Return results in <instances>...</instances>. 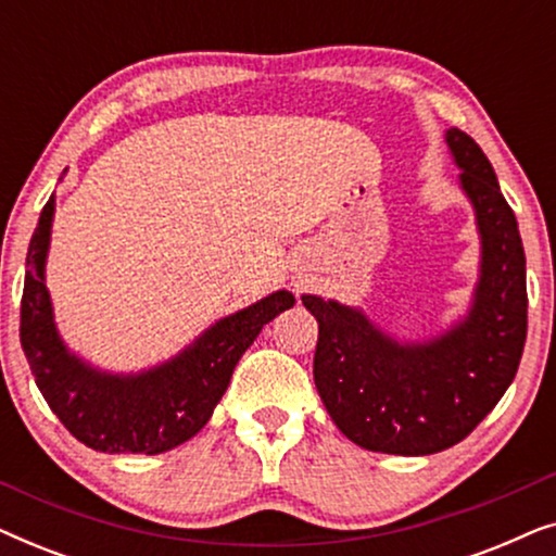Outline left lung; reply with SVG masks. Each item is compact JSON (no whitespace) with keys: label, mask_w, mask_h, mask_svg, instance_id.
<instances>
[{"label":"left lung","mask_w":556,"mask_h":556,"mask_svg":"<svg viewBox=\"0 0 556 556\" xmlns=\"http://www.w3.org/2000/svg\"><path fill=\"white\" fill-rule=\"evenodd\" d=\"M445 147L481 242L466 311L443 331L402 339L359 306L301 295L318 321L314 382L326 413L375 453L430 455L460 443L504 397L527 341V257L514 212L468 134L447 128Z\"/></svg>","instance_id":"left-lung-1"}]
</instances>
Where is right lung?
Listing matches in <instances>:
<instances>
[{"instance_id": "add662e5", "label": "right lung", "mask_w": 556, "mask_h": 556, "mask_svg": "<svg viewBox=\"0 0 556 556\" xmlns=\"http://www.w3.org/2000/svg\"><path fill=\"white\" fill-rule=\"evenodd\" d=\"M52 219L55 194L42 207L29 240L22 293L20 341L37 390L60 422L93 451L159 455L187 443L207 425L235 364L263 326L293 306V293L280 288L217 318L185 349L151 367L101 369L73 352L58 329L50 288L45 286Z\"/></svg>"}]
</instances>
